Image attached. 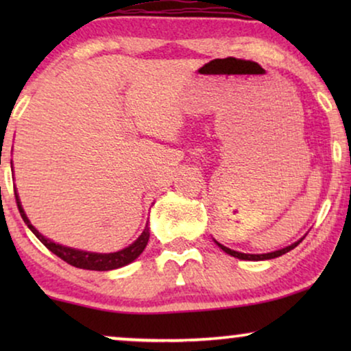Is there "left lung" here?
Here are the masks:
<instances>
[{
  "label": "left lung",
  "mask_w": 351,
  "mask_h": 351,
  "mask_svg": "<svg viewBox=\"0 0 351 351\" xmlns=\"http://www.w3.org/2000/svg\"><path fill=\"white\" fill-rule=\"evenodd\" d=\"M304 239V238H302ZM300 239V241H302ZM300 241H297V243H294V244H291V246H287V247H285V249H280V251H275V252H268V254H243V252H237V251H232V249L230 247H225L223 244H220V243H217V246L222 249V251H225L227 254H230V256H233V257H237V258H241V261H268V258H275V257H280V256H282V254H286V252H289V251H292V249H294L297 244H299Z\"/></svg>",
  "instance_id": "1"
}]
</instances>
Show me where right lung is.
I'll return each mask as SVG.
<instances>
[{"label": "right lung", "mask_w": 351, "mask_h": 351, "mask_svg": "<svg viewBox=\"0 0 351 351\" xmlns=\"http://www.w3.org/2000/svg\"><path fill=\"white\" fill-rule=\"evenodd\" d=\"M14 195H16V203H17L19 213H21L23 222H25L28 225V228L35 233V237L40 239V241L45 244V246L49 249L52 254H56V256L60 257L62 261L70 263V265H73L76 268L107 271V270H114V268L128 265V263L136 261V258L141 256V254L143 252V249H145V246H147L148 238H150V230H148V225H147L145 230H143V233L137 238V241H134L131 246L123 249V251H118V252L97 254V252H86V251H78V249L65 247V246H62V244H57L54 241H51V239L45 238L35 227H33V225L30 223V220L27 219L25 213H23L16 190H14Z\"/></svg>", "instance_id": "right-lung-1"}]
</instances>
